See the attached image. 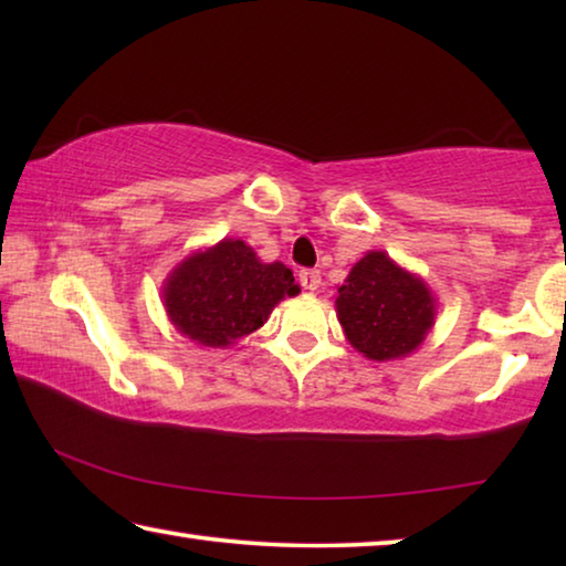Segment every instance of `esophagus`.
<instances>
[{
	"mask_svg": "<svg viewBox=\"0 0 566 566\" xmlns=\"http://www.w3.org/2000/svg\"><path fill=\"white\" fill-rule=\"evenodd\" d=\"M300 282L306 292H317L322 286V274H319V270H302Z\"/></svg>",
	"mask_w": 566,
	"mask_h": 566,
	"instance_id": "obj_1",
	"label": "esophagus"
}]
</instances>
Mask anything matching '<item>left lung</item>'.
I'll use <instances>...</instances> for the list:
<instances>
[{
  "label": "left lung",
  "instance_id": "8db88e82",
  "mask_svg": "<svg viewBox=\"0 0 566 566\" xmlns=\"http://www.w3.org/2000/svg\"><path fill=\"white\" fill-rule=\"evenodd\" d=\"M337 319L344 337L375 361L409 357L437 319V300L419 274L387 252L371 249L337 286Z\"/></svg>",
  "mask_w": 566,
  "mask_h": 566
}]
</instances>
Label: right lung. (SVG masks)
Instances as JSON below:
<instances>
[{"label": "right lung", "mask_w": 566, "mask_h": 566, "mask_svg": "<svg viewBox=\"0 0 566 566\" xmlns=\"http://www.w3.org/2000/svg\"><path fill=\"white\" fill-rule=\"evenodd\" d=\"M296 294L300 284L286 264H266L242 239L229 237L187 254L161 284V304L175 329L212 349L256 332L284 296Z\"/></svg>", "instance_id": "obj_1"}]
</instances>
